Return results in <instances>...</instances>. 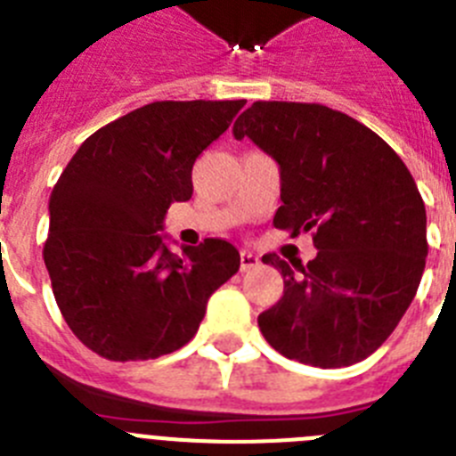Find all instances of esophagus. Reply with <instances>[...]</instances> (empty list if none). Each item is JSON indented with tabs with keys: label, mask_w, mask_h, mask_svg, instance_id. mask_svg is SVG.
Instances as JSON below:
<instances>
[{
	"label": "esophagus",
	"mask_w": 456,
	"mask_h": 456,
	"mask_svg": "<svg viewBox=\"0 0 456 456\" xmlns=\"http://www.w3.org/2000/svg\"><path fill=\"white\" fill-rule=\"evenodd\" d=\"M257 263H260V257H257L253 251H241L240 253V267H241V272H248V269L257 267Z\"/></svg>",
	"instance_id": "1"
}]
</instances>
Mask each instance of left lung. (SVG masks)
Segmentation results:
<instances>
[{"label": "left lung", "instance_id": "1", "mask_svg": "<svg viewBox=\"0 0 456 456\" xmlns=\"http://www.w3.org/2000/svg\"><path fill=\"white\" fill-rule=\"evenodd\" d=\"M281 167L273 225L313 232L308 265L263 256L283 297L257 317L265 340L315 368H345L386 342L425 272L427 215L400 155L352 116L310 102H253L232 125Z\"/></svg>", "mask_w": 456, "mask_h": 456}]
</instances>
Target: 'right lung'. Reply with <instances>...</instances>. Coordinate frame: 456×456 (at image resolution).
Instances as JSON below:
<instances>
[{
    "mask_svg": "<svg viewBox=\"0 0 456 456\" xmlns=\"http://www.w3.org/2000/svg\"><path fill=\"white\" fill-rule=\"evenodd\" d=\"M244 100H162L93 132L50 196L43 260L70 331L109 361H148L187 345L240 253L208 237L183 256L162 224L191 199L196 157L219 139Z\"/></svg>",
    "mask_w": 456,
    "mask_h": 456,
    "instance_id": "1",
    "label": "right lung"
}]
</instances>
